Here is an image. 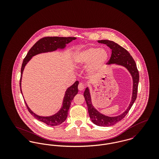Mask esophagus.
<instances>
[{
    "mask_svg": "<svg viewBox=\"0 0 159 159\" xmlns=\"http://www.w3.org/2000/svg\"><path fill=\"white\" fill-rule=\"evenodd\" d=\"M84 86L82 84V83H80L79 84H78V89H79V91H83V90H84Z\"/></svg>",
    "mask_w": 159,
    "mask_h": 159,
    "instance_id": "esophagus-1",
    "label": "esophagus"
}]
</instances>
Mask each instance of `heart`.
Segmentation results:
<instances>
[{
	"instance_id": "obj_1",
	"label": "heart",
	"mask_w": 159,
	"mask_h": 159,
	"mask_svg": "<svg viewBox=\"0 0 159 159\" xmlns=\"http://www.w3.org/2000/svg\"><path fill=\"white\" fill-rule=\"evenodd\" d=\"M108 57V52L105 49L91 47L77 52L74 56L73 60L78 67H84L89 63L87 70L88 73L94 75L103 68Z\"/></svg>"
}]
</instances>
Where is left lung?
Instances as JSON below:
<instances>
[{"label": "left lung", "mask_w": 159, "mask_h": 159, "mask_svg": "<svg viewBox=\"0 0 159 159\" xmlns=\"http://www.w3.org/2000/svg\"><path fill=\"white\" fill-rule=\"evenodd\" d=\"M98 42L100 43L106 44L112 50L111 56L107 64H116L125 67L129 71L133 78V93L132 101L125 111L116 117H108L100 113L92 105L91 95L88 88H87L84 91V97L88 105V113L92 122L98 126L108 127L114 125L119 121L121 120L129 113V110L132 108L137 97L138 86L139 83V72L134 59L125 48L110 40H98Z\"/></svg>", "instance_id": "1"}]
</instances>
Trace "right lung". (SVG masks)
Wrapping results in <instances>:
<instances>
[{
  "label": "right lung",
  "mask_w": 159,
  "mask_h": 159,
  "mask_svg": "<svg viewBox=\"0 0 159 159\" xmlns=\"http://www.w3.org/2000/svg\"><path fill=\"white\" fill-rule=\"evenodd\" d=\"M76 37H46L40 39L37 42L34 46L30 49L27 52L26 56L23 60L22 67L21 70V78H20V90L22 93V91L21 88V77L23 75V70L27 63L29 60L34 56L38 54L50 52L56 50L57 49H64L66 47L67 43H70L72 40H75ZM79 84L78 81H75V83L66 92V94L63 100V104L61 109L56 114L53 116L49 117H43L38 116L34 113L28 107L27 103L25 102L27 108L29 113L31 114L35 119L37 120L45 123L46 124L51 126H56L60 125L63 122L66 120L68 115V110L70 107L71 102L73 99L74 97L78 93V85ZM23 94V93H22ZM25 102V101H24Z\"/></svg>",
  "instance_id": "1"
}]
</instances>
